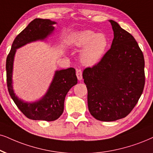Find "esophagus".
<instances>
[{"label":"esophagus","instance_id":"esophagus-1","mask_svg":"<svg viewBox=\"0 0 153 153\" xmlns=\"http://www.w3.org/2000/svg\"><path fill=\"white\" fill-rule=\"evenodd\" d=\"M76 75H77V78L79 80H81L82 79V71L81 69H78L76 71Z\"/></svg>","mask_w":153,"mask_h":153}]
</instances>
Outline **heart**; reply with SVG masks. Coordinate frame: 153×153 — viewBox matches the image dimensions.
Returning a JSON list of instances; mask_svg holds the SVG:
<instances>
[{
    "instance_id": "1",
    "label": "heart",
    "mask_w": 153,
    "mask_h": 153,
    "mask_svg": "<svg viewBox=\"0 0 153 153\" xmlns=\"http://www.w3.org/2000/svg\"><path fill=\"white\" fill-rule=\"evenodd\" d=\"M71 46L83 48L80 54L81 61L85 65H92L100 61L108 46V39L104 34H97L92 30L75 31L68 39Z\"/></svg>"
}]
</instances>
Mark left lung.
<instances>
[{
  "label": "left lung",
  "instance_id": "8db88e82",
  "mask_svg": "<svg viewBox=\"0 0 153 153\" xmlns=\"http://www.w3.org/2000/svg\"><path fill=\"white\" fill-rule=\"evenodd\" d=\"M111 48L82 78L88 89L91 115L102 121L126 117L140 99L145 85V61L134 37L115 21Z\"/></svg>",
  "mask_w": 153,
  "mask_h": 153
}]
</instances>
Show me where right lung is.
I'll list each match as a JSON object with an SVG mask.
<instances>
[{
  "mask_svg": "<svg viewBox=\"0 0 153 153\" xmlns=\"http://www.w3.org/2000/svg\"><path fill=\"white\" fill-rule=\"evenodd\" d=\"M54 21L36 18L15 37L6 59L7 85L9 94L23 114L32 120L55 121L61 117L64 109V101L70 89L78 83L73 68L56 71L46 94L34 102H25L17 97L13 87V63L17 49L36 41H44L54 30Z\"/></svg>",
  "mask_w": 153,
  "mask_h": 153,
  "instance_id": "add662e5",
  "label": "right lung"
}]
</instances>
